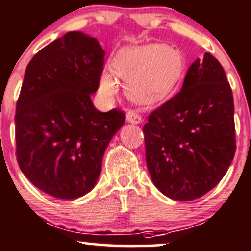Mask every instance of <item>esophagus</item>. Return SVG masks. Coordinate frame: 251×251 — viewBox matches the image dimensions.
Listing matches in <instances>:
<instances>
[{"mask_svg": "<svg viewBox=\"0 0 251 251\" xmlns=\"http://www.w3.org/2000/svg\"><path fill=\"white\" fill-rule=\"evenodd\" d=\"M126 121L131 124H140L142 123V117H140L138 113L130 111L126 114Z\"/></svg>", "mask_w": 251, "mask_h": 251, "instance_id": "34e87169", "label": "esophagus"}]
</instances>
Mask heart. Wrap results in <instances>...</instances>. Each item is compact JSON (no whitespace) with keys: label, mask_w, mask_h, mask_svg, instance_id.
Segmentation results:
<instances>
[{"label":"heart","mask_w":251,"mask_h":251,"mask_svg":"<svg viewBox=\"0 0 251 251\" xmlns=\"http://www.w3.org/2000/svg\"><path fill=\"white\" fill-rule=\"evenodd\" d=\"M186 68L183 54L161 43L125 46L113 62L127 98L142 106L155 104L172 94L182 82ZM100 90L106 99L118 94V81L111 71L101 75Z\"/></svg>","instance_id":"obj_1"}]
</instances>
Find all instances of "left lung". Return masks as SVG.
<instances>
[{
    "instance_id": "left-lung-1",
    "label": "left lung",
    "mask_w": 251,
    "mask_h": 251,
    "mask_svg": "<svg viewBox=\"0 0 251 251\" xmlns=\"http://www.w3.org/2000/svg\"><path fill=\"white\" fill-rule=\"evenodd\" d=\"M233 96L220 63L206 52L181 92L151 112L144 131L151 180L170 199H198L219 183L236 151Z\"/></svg>"
}]
</instances>
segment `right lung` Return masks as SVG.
Listing matches in <instances>:
<instances>
[{"label":"right lung","mask_w":251,"mask_h":251,"mask_svg":"<svg viewBox=\"0 0 251 251\" xmlns=\"http://www.w3.org/2000/svg\"><path fill=\"white\" fill-rule=\"evenodd\" d=\"M103 58L95 38L68 32L26 68L15 114L18 163L35 187L58 199L94 188L104 151L125 123V113L98 111L90 99Z\"/></svg>","instance_id":"obj_1"}]
</instances>
